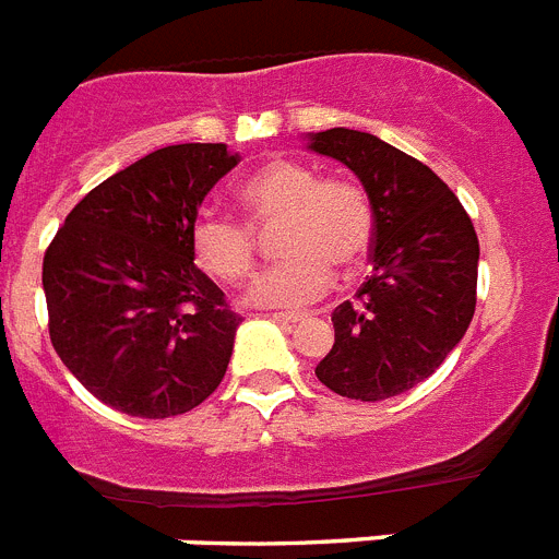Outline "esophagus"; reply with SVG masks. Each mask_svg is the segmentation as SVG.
I'll list each match as a JSON object with an SVG mask.
<instances>
[{"label":"esophagus","mask_w":559,"mask_h":559,"mask_svg":"<svg viewBox=\"0 0 559 559\" xmlns=\"http://www.w3.org/2000/svg\"><path fill=\"white\" fill-rule=\"evenodd\" d=\"M308 316L305 313H274V322L280 324H296V322H305Z\"/></svg>","instance_id":"34e87169"}]
</instances>
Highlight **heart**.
Here are the masks:
<instances>
[{
    "mask_svg": "<svg viewBox=\"0 0 559 559\" xmlns=\"http://www.w3.org/2000/svg\"><path fill=\"white\" fill-rule=\"evenodd\" d=\"M240 221L204 212L190 229L192 260L226 285L249 280L257 265L254 233L274 229L276 249L288 257L265 271L246 299L257 308H299L316 302L333 285V269L353 271L367 257L374 212L367 190L349 179H322L305 162L271 159L237 187Z\"/></svg>",
    "mask_w": 559,
    "mask_h": 559,
    "instance_id": "1",
    "label": "heart"
}]
</instances>
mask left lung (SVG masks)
<instances>
[{
	"instance_id": "left-lung-1",
	"label": "left lung",
	"mask_w": 559,
	"mask_h": 559,
	"mask_svg": "<svg viewBox=\"0 0 559 559\" xmlns=\"http://www.w3.org/2000/svg\"><path fill=\"white\" fill-rule=\"evenodd\" d=\"M308 147L347 165L374 212L372 276L333 310L335 344L316 378L349 400H389L433 374L471 328L478 237L428 165L372 133L330 128Z\"/></svg>"
}]
</instances>
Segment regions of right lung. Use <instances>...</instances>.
<instances>
[{
  "mask_svg": "<svg viewBox=\"0 0 559 559\" xmlns=\"http://www.w3.org/2000/svg\"><path fill=\"white\" fill-rule=\"evenodd\" d=\"M237 162L224 142L159 147L97 185L49 243V338L106 406L176 417L224 380L243 319L192 263L190 229Z\"/></svg>",
  "mask_w": 559,
  "mask_h": 559,
  "instance_id": "right-lung-1",
  "label": "right lung"
}]
</instances>
